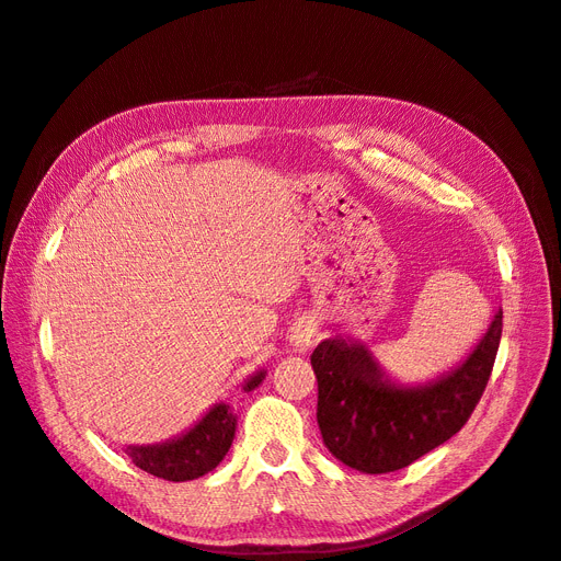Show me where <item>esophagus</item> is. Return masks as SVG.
Wrapping results in <instances>:
<instances>
[{"instance_id":"1","label":"esophagus","mask_w":561,"mask_h":561,"mask_svg":"<svg viewBox=\"0 0 561 561\" xmlns=\"http://www.w3.org/2000/svg\"><path fill=\"white\" fill-rule=\"evenodd\" d=\"M316 337V328L309 325V323H299L295 330H293V342L297 346H309Z\"/></svg>"}]
</instances>
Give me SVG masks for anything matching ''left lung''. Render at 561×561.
I'll return each mask as SVG.
<instances>
[{"label": "left lung", "instance_id": "left-lung-1", "mask_svg": "<svg viewBox=\"0 0 561 561\" xmlns=\"http://www.w3.org/2000/svg\"><path fill=\"white\" fill-rule=\"evenodd\" d=\"M503 335L497 311L469 358L427 387L403 389L385 380L360 344L325 340L313 350L318 427L328 450L366 474L408 467L458 434L481 399Z\"/></svg>", "mask_w": 561, "mask_h": 561}]
</instances>
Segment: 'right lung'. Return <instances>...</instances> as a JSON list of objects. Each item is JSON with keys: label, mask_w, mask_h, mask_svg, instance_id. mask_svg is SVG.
Here are the masks:
<instances>
[{"label": "right lung", "mask_w": 561, "mask_h": 561, "mask_svg": "<svg viewBox=\"0 0 561 561\" xmlns=\"http://www.w3.org/2000/svg\"><path fill=\"white\" fill-rule=\"evenodd\" d=\"M264 380V373L250 377L245 391H252ZM236 434V415L229 403H217L211 411L184 436L172 438L158 446H127L131 462L168 481H191L211 472L226 453H229Z\"/></svg>", "instance_id": "add662e5"}]
</instances>
